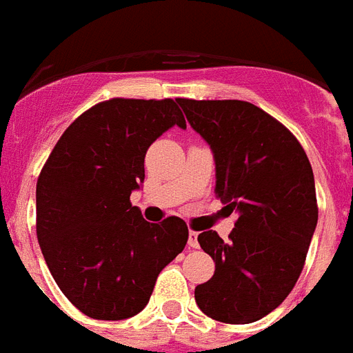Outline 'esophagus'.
Segmentation results:
<instances>
[{
  "label": "esophagus",
  "mask_w": 353,
  "mask_h": 353,
  "mask_svg": "<svg viewBox=\"0 0 353 353\" xmlns=\"http://www.w3.org/2000/svg\"><path fill=\"white\" fill-rule=\"evenodd\" d=\"M188 246H190V248H199V233H196V231H193V230L190 231Z\"/></svg>",
  "instance_id": "1"
}]
</instances>
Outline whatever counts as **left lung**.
Masks as SVG:
<instances>
[{
	"mask_svg": "<svg viewBox=\"0 0 353 353\" xmlns=\"http://www.w3.org/2000/svg\"><path fill=\"white\" fill-rule=\"evenodd\" d=\"M215 159V194L239 213L230 241L199 235L215 273L194 288L208 317L248 324L277 308L303 272L317 225L314 171L303 145L261 107L176 98Z\"/></svg>",
	"mask_w": 353,
	"mask_h": 353,
	"instance_id": "1",
	"label": "left lung"
}]
</instances>
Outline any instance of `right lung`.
Returning <instances> with one entry per match:
<instances>
[{"label": "right lung", "instance_id": "obj_1", "mask_svg": "<svg viewBox=\"0 0 353 353\" xmlns=\"http://www.w3.org/2000/svg\"><path fill=\"white\" fill-rule=\"evenodd\" d=\"M173 125L185 120L171 98L100 101L65 129L39 173V248L65 297L92 319L142 312L185 248L182 219L151 224L129 200L145 179L149 145Z\"/></svg>", "mask_w": 353, "mask_h": 353}]
</instances>
